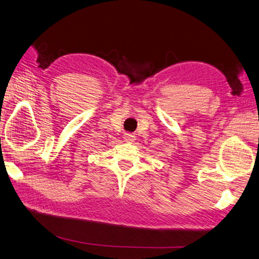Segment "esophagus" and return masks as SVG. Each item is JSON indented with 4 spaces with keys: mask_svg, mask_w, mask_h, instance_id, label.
<instances>
[{
    "mask_svg": "<svg viewBox=\"0 0 259 259\" xmlns=\"http://www.w3.org/2000/svg\"><path fill=\"white\" fill-rule=\"evenodd\" d=\"M124 139H125V142L132 143V142L135 141V136L133 135V134H130V133H126V134L124 135Z\"/></svg>",
    "mask_w": 259,
    "mask_h": 259,
    "instance_id": "esophagus-1",
    "label": "esophagus"
}]
</instances>
